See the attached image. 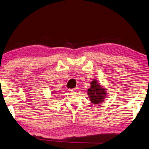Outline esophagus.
Returning a JSON list of instances; mask_svg holds the SVG:
<instances>
[{
  "label": "esophagus",
  "instance_id": "obj_1",
  "mask_svg": "<svg viewBox=\"0 0 149 149\" xmlns=\"http://www.w3.org/2000/svg\"><path fill=\"white\" fill-rule=\"evenodd\" d=\"M78 88L77 87H76V88H72V89H71L70 91H71V92H75V91H78Z\"/></svg>",
  "mask_w": 149,
  "mask_h": 149
}]
</instances>
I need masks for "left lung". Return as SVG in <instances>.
<instances>
[{
	"label": "left lung",
	"instance_id": "1",
	"mask_svg": "<svg viewBox=\"0 0 149 149\" xmlns=\"http://www.w3.org/2000/svg\"><path fill=\"white\" fill-rule=\"evenodd\" d=\"M91 87L88 89V97L92 103L99 104L104 101L107 95L105 88L98 84L96 80H93L91 83Z\"/></svg>",
	"mask_w": 149,
	"mask_h": 149
}]
</instances>
